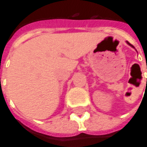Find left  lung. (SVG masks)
I'll return each mask as SVG.
<instances>
[{
    "instance_id": "8db88e82",
    "label": "left lung",
    "mask_w": 147,
    "mask_h": 147,
    "mask_svg": "<svg viewBox=\"0 0 147 147\" xmlns=\"http://www.w3.org/2000/svg\"><path fill=\"white\" fill-rule=\"evenodd\" d=\"M126 43H127V44H128V45H129V46H131V47H133V48H134V47H133V46H132V45H131V44H129V42H128V41H126Z\"/></svg>"
}]
</instances>
